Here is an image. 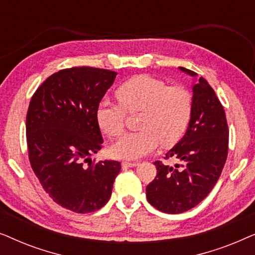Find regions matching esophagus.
I'll return each instance as SVG.
<instances>
[{
  "instance_id": "obj_1",
  "label": "esophagus",
  "mask_w": 255,
  "mask_h": 255,
  "mask_svg": "<svg viewBox=\"0 0 255 255\" xmlns=\"http://www.w3.org/2000/svg\"><path fill=\"white\" fill-rule=\"evenodd\" d=\"M138 165H139L138 162H128V161L122 162V166H123L124 168H128V167H137Z\"/></svg>"
}]
</instances>
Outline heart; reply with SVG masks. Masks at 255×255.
I'll use <instances>...</instances> for the list:
<instances>
[{
  "instance_id": "heart-1",
  "label": "heart",
  "mask_w": 255,
  "mask_h": 255,
  "mask_svg": "<svg viewBox=\"0 0 255 255\" xmlns=\"http://www.w3.org/2000/svg\"><path fill=\"white\" fill-rule=\"evenodd\" d=\"M116 95L120 103L102 100L97 104L95 118L108 137H118L124 130L127 111H141L138 128L128 132L111 145L114 158L137 160L152 153L161 142L172 147L186 133L193 116V95L182 86L170 87L166 81L141 74L122 83Z\"/></svg>"
}]
</instances>
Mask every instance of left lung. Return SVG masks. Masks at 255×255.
Wrapping results in <instances>:
<instances>
[{
  "mask_svg": "<svg viewBox=\"0 0 255 255\" xmlns=\"http://www.w3.org/2000/svg\"><path fill=\"white\" fill-rule=\"evenodd\" d=\"M193 76V116L182 139L166 153L173 167L155 161L156 176L146 187L148 203L166 214H181L204 200L217 182L228 156L229 128L224 108L207 80Z\"/></svg>",
  "mask_w": 255,
  "mask_h": 255,
  "instance_id": "left-lung-1",
  "label": "left lung"
}]
</instances>
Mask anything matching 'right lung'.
Returning <instances> with one entry per match:
<instances>
[{
	"instance_id": "obj_1",
	"label": "right lung",
	"mask_w": 255,
	"mask_h": 255,
	"mask_svg": "<svg viewBox=\"0 0 255 255\" xmlns=\"http://www.w3.org/2000/svg\"><path fill=\"white\" fill-rule=\"evenodd\" d=\"M117 73L73 67L52 74L31 99L26 140L31 167L55 203L78 214L96 211L109 201L118 161L83 165L101 149L97 104Z\"/></svg>"
}]
</instances>
